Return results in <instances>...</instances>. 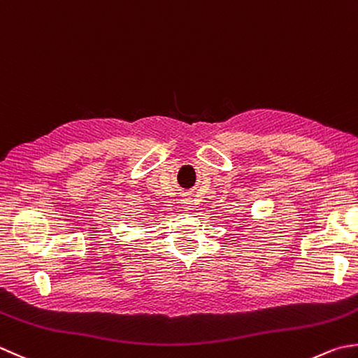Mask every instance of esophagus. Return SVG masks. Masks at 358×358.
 Returning <instances> with one entry per match:
<instances>
[{"label": "esophagus", "instance_id": "1", "mask_svg": "<svg viewBox=\"0 0 358 358\" xmlns=\"http://www.w3.org/2000/svg\"><path fill=\"white\" fill-rule=\"evenodd\" d=\"M181 206H183L186 211H191V209H194V201L189 197H185L181 199Z\"/></svg>", "mask_w": 358, "mask_h": 358}]
</instances>
